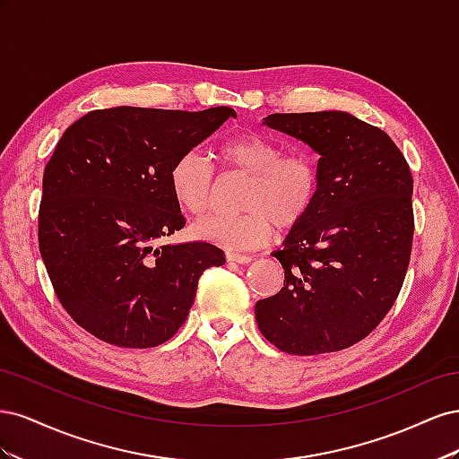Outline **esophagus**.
<instances>
[{
    "mask_svg": "<svg viewBox=\"0 0 459 459\" xmlns=\"http://www.w3.org/2000/svg\"><path fill=\"white\" fill-rule=\"evenodd\" d=\"M226 260L230 264H248L253 260V256L248 255H238V253H226Z\"/></svg>",
    "mask_w": 459,
    "mask_h": 459,
    "instance_id": "esophagus-1",
    "label": "esophagus"
}]
</instances>
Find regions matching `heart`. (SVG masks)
<instances>
[{
  "mask_svg": "<svg viewBox=\"0 0 459 459\" xmlns=\"http://www.w3.org/2000/svg\"><path fill=\"white\" fill-rule=\"evenodd\" d=\"M218 159L230 172L247 176L241 214H214L193 226L195 238L228 251H251L266 245L273 224L299 226L317 199L319 169L304 151L283 152L275 142L241 134L218 147ZM170 189L178 206L201 216L212 203L214 170L199 152L187 151L172 164Z\"/></svg>",
  "mask_w": 459,
  "mask_h": 459,
  "instance_id": "heart-1",
  "label": "heart"
}]
</instances>
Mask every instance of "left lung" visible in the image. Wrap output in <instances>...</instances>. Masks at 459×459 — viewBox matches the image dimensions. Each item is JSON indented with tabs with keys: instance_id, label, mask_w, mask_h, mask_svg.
Listing matches in <instances>:
<instances>
[{
	"instance_id": "1",
	"label": "left lung",
	"mask_w": 459,
	"mask_h": 459,
	"mask_svg": "<svg viewBox=\"0 0 459 459\" xmlns=\"http://www.w3.org/2000/svg\"><path fill=\"white\" fill-rule=\"evenodd\" d=\"M264 124L317 152L319 191L272 255L285 281L255 304L258 329L295 356L349 349L381 324L404 283L413 239L410 166L381 128L342 110L275 113Z\"/></svg>"
}]
</instances>
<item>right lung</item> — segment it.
Wrapping results in <instances>:
<instances>
[{"instance_id": "1", "label": "right lung", "mask_w": 459, "mask_h": 459, "mask_svg": "<svg viewBox=\"0 0 459 459\" xmlns=\"http://www.w3.org/2000/svg\"><path fill=\"white\" fill-rule=\"evenodd\" d=\"M230 117L231 107H113L65 130L44 170L39 255L63 308L97 339L124 349L166 342L203 272L226 264L211 243L159 241L186 226L172 164Z\"/></svg>"}]
</instances>
